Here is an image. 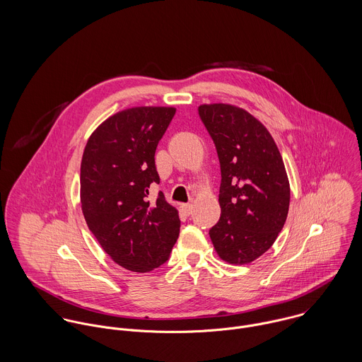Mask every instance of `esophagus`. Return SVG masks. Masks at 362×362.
Instances as JSON below:
<instances>
[{"label": "esophagus", "instance_id": "esophagus-1", "mask_svg": "<svg viewBox=\"0 0 362 362\" xmlns=\"http://www.w3.org/2000/svg\"><path fill=\"white\" fill-rule=\"evenodd\" d=\"M192 210H194V207H192V205H189V204L181 205V211H182L184 214H187V216H189V214L192 213Z\"/></svg>", "mask_w": 362, "mask_h": 362}]
</instances>
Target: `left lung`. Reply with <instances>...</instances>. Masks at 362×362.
Returning <instances> with one entry per match:
<instances>
[{
    "label": "left lung",
    "instance_id": "obj_1",
    "mask_svg": "<svg viewBox=\"0 0 362 362\" xmlns=\"http://www.w3.org/2000/svg\"><path fill=\"white\" fill-rule=\"evenodd\" d=\"M198 110L221 168V214L209 235L221 260L248 264L274 244L286 223L287 171L270 132L251 112L227 103Z\"/></svg>",
    "mask_w": 362,
    "mask_h": 362
}]
</instances>
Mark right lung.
Wrapping results in <instances>:
<instances>
[{
    "instance_id": "right-lung-1",
    "label": "right lung",
    "mask_w": 362,
    "mask_h": 362,
    "mask_svg": "<svg viewBox=\"0 0 362 362\" xmlns=\"http://www.w3.org/2000/svg\"><path fill=\"white\" fill-rule=\"evenodd\" d=\"M175 114L174 107L141 105L108 117L89 136L81 161V207L104 252L136 273L163 264L178 238V210L158 184L155 152Z\"/></svg>"
}]
</instances>
